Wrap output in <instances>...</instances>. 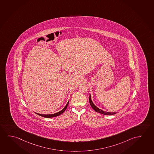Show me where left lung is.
Returning a JSON list of instances; mask_svg holds the SVG:
<instances>
[{"instance_id":"obj_1","label":"left lung","mask_w":154,"mask_h":154,"mask_svg":"<svg viewBox=\"0 0 154 154\" xmlns=\"http://www.w3.org/2000/svg\"><path fill=\"white\" fill-rule=\"evenodd\" d=\"M89 103H90V104H91V106L93 109L95 110L96 112H97L100 113L101 114H103V115H115V114L116 113V112H109L104 111H103V110H100V109L98 108V107H97L96 106H95V105L93 103V102H92L91 99V94L89 95Z\"/></svg>"}]
</instances>
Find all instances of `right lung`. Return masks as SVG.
<instances>
[{
	"label": "right lung",
	"instance_id": "1",
	"mask_svg": "<svg viewBox=\"0 0 154 154\" xmlns=\"http://www.w3.org/2000/svg\"><path fill=\"white\" fill-rule=\"evenodd\" d=\"M69 102H68V103H67V104H66V106H65V107L63 108V110H61L60 111H59L58 112L56 113H54V114H51V115H41V114H39V113H36L37 115H39L40 116H42V117H43L45 118H52V117H57V116H58L59 115H61L65 111V110L66 109V108L67 107V106H68V104H69Z\"/></svg>",
	"mask_w": 154,
	"mask_h": 154
}]
</instances>
